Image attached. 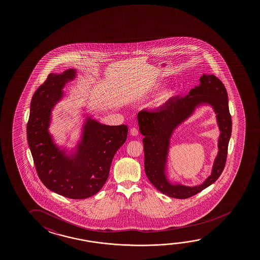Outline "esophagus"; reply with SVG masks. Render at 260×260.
Wrapping results in <instances>:
<instances>
[{
	"mask_svg": "<svg viewBox=\"0 0 260 260\" xmlns=\"http://www.w3.org/2000/svg\"><path fill=\"white\" fill-rule=\"evenodd\" d=\"M139 134V131H138V128H135V127H133V128H131V135L132 136H137Z\"/></svg>",
	"mask_w": 260,
	"mask_h": 260,
	"instance_id": "1",
	"label": "esophagus"
}]
</instances>
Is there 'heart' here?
Segmentation results:
<instances>
[{
    "label": "heart",
    "instance_id": "obj_1",
    "mask_svg": "<svg viewBox=\"0 0 260 260\" xmlns=\"http://www.w3.org/2000/svg\"><path fill=\"white\" fill-rule=\"evenodd\" d=\"M160 87H161V83H160V82H157V83H155V84H154V89H159ZM169 95H170V92H166V93L163 95V97H162V100H165V99H166L167 97L169 96Z\"/></svg>",
    "mask_w": 260,
    "mask_h": 260
}]
</instances>
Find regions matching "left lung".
Masks as SVG:
<instances>
[{"label":"left lung","mask_w":260,"mask_h":260,"mask_svg":"<svg viewBox=\"0 0 260 260\" xmlns=\"http://www.w3.org/2000/svg\"><path fill=\"white\" fill-rule=\"evenodd\" d=\"M200 85L190 89L187 96L170 100L159 111H141L138 114L140 132L144 136L145 172L150 183L167 196L185 200L202 191L217 180L225 168L232 120L229 109L228 92L222 81L212 74L200 77ZM209 104L217 114L221 134L219 152L212 174L205 182L194 187L171 184L166 174V157L170 138L179 124L189 117L197 106Z\"/></svg>","instance_id":"left-lung-1"}]
</instances>
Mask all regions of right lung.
Masks as SVG:
<instances>
[{"label": "right lung", "instance_id": "obj_1", "mask_svg": "<svg viewBox=\"0 0 260 260\" xmlns=\"http://www.w3.org/2000/svg\"><path fill=\"white\" fill-rule=\"evenodd\" d=\"M76 77V70L50 73L31 99L27 140L35 169L43 185L73 200L98 193L109 177L111 161L127 140L126 125L109 126L88 117L76 151L67 155L49 132L51 110L63 97L65 84Z\"/></svg>", "mask_w": 260, "mask_h": 260}]
</instances>
